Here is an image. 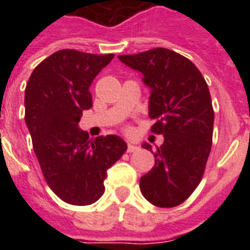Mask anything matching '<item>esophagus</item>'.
Masks as SVG:
<instances>
[{"label": "esophagus", "mask_w": 250, "mask_h": 250, "mask_svg": "<svg viewBox=\"0 0 250 250\" xmlns=\"http://www.w3.org/2000/svg\"><path fill=\"white\" fill-rule=\"evenodd\" d=\"M138 150H139V147L135 146V145H131V143L127 145V152H135Z\"/></svg>", "instance_id": "obj_1"}]
</instances>
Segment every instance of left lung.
Masks as SVG:
<instances>
[{
	"label": "left lung",
	"mask_w": 250,
	"mask_h": 250,
	"mask_svg": "<svg viewBox=\"0 0 250 250\" xmlns=\"http://www.w3.org/2000/svg\"><path fill=\"white\" fill-rule=\"evenodd\" d=\"M150 88L151 131L162 134L154 167L141 178L143 197L159 208L182 204L198 186L211 150L214 111L209 87L188 59L166 48L120 55ZM142 147L152 150L148 143Z\"/></svg>",
	"instance_id": "left-lung-1"
}]
</instances>
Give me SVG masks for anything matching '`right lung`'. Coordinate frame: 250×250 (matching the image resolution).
<instances>
[{
  "mask_svg": "<svg viewBox=\"0 0 250 250\" xmlns=\"http://www.w3.org/2000/svg\"><path fill=\"white\" fill-rule=\"evenodd\" d=\"M114 55L62 49L32 72L25 88V122L48 186L64 202L85 206L104 193L108 170L127 150L120 136L88 139L79 128L92 107L89 87Z\"/></svg>",
  "mask_w": 250,
  "mask_h": 250,
  "instance_id": "right-lung-1",
  "label": "right lung"
}]
</instances>
